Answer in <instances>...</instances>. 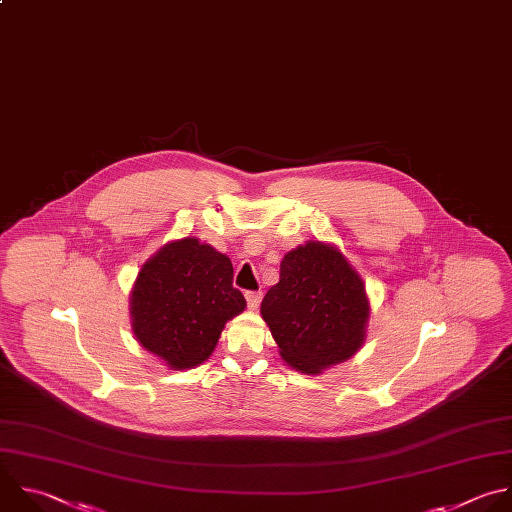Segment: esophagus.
<instances>
[{
	"mask_svg": "<svg viewBox=\"0 0 512 512\" xmlns=\"http://www.w3.org/2000/svg\"><path fill=\"white\" fill-rule=\"evenodd\" d=\"M261 297H263L261 291H247V293H245V299H247L249 309H257L259 303H261Z\"/></svg>",
	"mask_w": 512,
	"mask_h": 512,
	"instance_id": "34e87169",
	"label": "esophagus"
}]
</instances>
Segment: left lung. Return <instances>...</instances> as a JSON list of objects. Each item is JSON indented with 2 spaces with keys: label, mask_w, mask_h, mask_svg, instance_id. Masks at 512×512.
I'll use <instances>...</instances> for the list:
<instances>
[{
  "label": "left lung",
  "mask_w": 512,
  "mask_h": 512,
  "mask_svg": "<svg viewBox=\"0 0 512 512\" xmlns=\"http://www.w3.org/2000/svg\"><path fill=\"white\" fill-rule=\"evenodd\" d=\"M261 315L281 358L317 376L362 348L370 301L362 277L339 249L307 241L283 257L279 283L263 297Z\"/></svg>",
  "instance_id": "8db88e82"
}]
</instances>
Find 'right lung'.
I'll list each match as a JSON object with an SVG mask.
<instances>
[{
    "label": "right lung",
    "instance_id": "right-lung-1",
    "mask_svg": "<svg viewBox=\"0 0 512 512\" xmlns=\"http://www.w3.org/2000/svg\"><path fill=\"white\" fill-rule=\"evenodd\" d=\"M247 301L233 287L231 259L197 237L170 241L140 269L130 293L138 344L170 370L209 360L229 319Z\"/></svg>",
    "mask_w": 512,
    "mask_h": 512
}]
</instances>
